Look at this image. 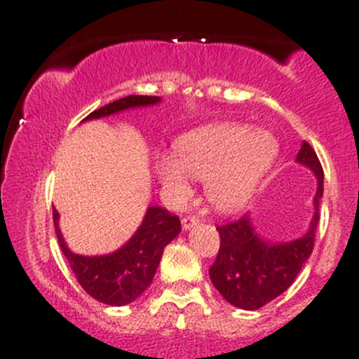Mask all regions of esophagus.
<instances>
[{
    "label": "esophagus",
    "instance_id": "esophagus-1",
    "mask_svg": "<svg viewBox=\"0 0 359 359\" xmlns=\"http://www.w3.org/2000/svg\"><path fill=\"white\" fill-rule=\"evenodd\" d=\"M200 222L198 217H195V215H187V217H183V221H181V226H183V229H191V227L196 226Z\"/></svg>",
    "mask_w": 359,
    "mask_h": 359
}]
</instances>
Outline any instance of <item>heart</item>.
<instances>
[{
    "mask_svg": "<svg viewBox=\"0 0 359 359\" xmlns=\"http://www.w3.org/2000/svg\"><path fill=\"white\" fill-rule=\"evenodd\" d=\"M279 152L272 133L243 123H219L188 133L176 145V157L163 154L156 172L175 202L190 196L188 177L205 181L207 198L219 210H236L255 191Z\"/></svg>",
    "mask_w": 359,
    "mask_h": 359,
    "instance_id": "1",
    "label": "heart"
}]
</instances>
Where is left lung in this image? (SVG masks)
<instances>
[{
	"label": "left lung",
	"instance_id": "left-lung-1",
	"mask_svg": "<svg viewBox=\"0 0 359 359\" xmlns=\"http://www.w3.org/2000/svg\"><path fill=\"white\" fill-rule=\"evenodd\" d=\"M296 161L308 165L318 181L313 221L304 236L289 243L264 241L253 229L248 214L217 226L221 246L209 269L210 280L227 303L243 310H258L283 294L313 252L320 221L318 203L323 195V169L308 142H303Z\"/></svg>",
	"mask_w": 359,
	"mask_h": 359
}]
</instances>
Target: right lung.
Listing matches in <instances>:
<instances>
[{"instance_id": "right-lung-1", "label": "right lung", "mask_w": 359, "mask_h": 359, "mask_svg": "<svg viewBox=\"0 0 359 359\" xmlns=\"http://www.w3.org/2000/svg\"><path fill=\"white\" fill-rule=\"evenodd\" d=\"M159 101L157 95H128L92 111L87 118H83V121L109 116L130 107L150 106ZM53 219L57 241L79 284L92 298L111 306H123L135 302L150 286L159 267L164 246L175 240L181 231L178 215L152 205L149 207L144 222L132 240L123 245L118 252L102 257H83L73 253L65 243L57 226L60 214L55 207Z\"/></svg>"}]
</instances>
